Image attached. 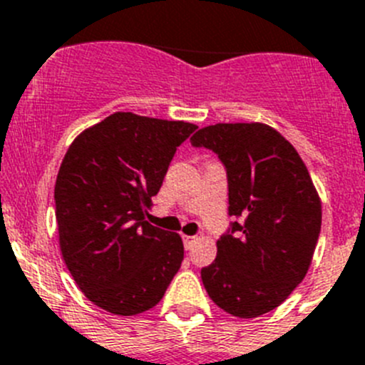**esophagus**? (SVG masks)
I'll list each match as a JSON object with an SVG mask.
<instances>
[{
  "label": "esophagus",
  "instance_id": "1",
  "mask_svg": "<svg viewBox=\"0 0 365 365\" xmlns=\"http://www.w3.org/2000/svg\"><path fill=\"white\" fill-rule=\"evenodd\" d=\"M194 243H196V237H194V236H183V247H185V250H190Z\"/></svg>",
  "mask_w": 365,
  "mask_h": 365
}]
</instances>
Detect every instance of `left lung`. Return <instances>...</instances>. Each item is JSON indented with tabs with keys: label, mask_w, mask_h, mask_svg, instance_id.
Returning <instances> with one entry per match:
<instances>
[{
	"label": "left lung",
	"mask_w": 365,
	"mask_h": 365,
	"mask_svg": "<svg viewBox=\"0 0 365 365\" xmlns=\"http://www.w3.org/2000/svg\"><path fill=\"white\" fill-rule=\"evenodd\" d=\"M227 169V234L214 263L202 268L209 297L223 312L254 319L277 308L304 279L319 234L321 200L294 145L274 128L216 124L190 138Z\"/></svg>",
	"instance_id": "8db88e82"
}]
</instances>
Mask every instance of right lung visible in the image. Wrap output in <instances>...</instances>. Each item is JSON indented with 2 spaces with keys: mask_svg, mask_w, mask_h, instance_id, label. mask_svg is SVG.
<instances>
[{
  "mask_svg": "<svg viewBox=\"0 0 365 365\" xmlns=\"http://www.w3.org/2000/svg\"><path fill=\"white\" fill-rule=\"evenodd\" d=\"M196 128L117 111L68 148L53 190L61 254L98 308L124 317L148 312L180 270L182 237L145 216L176 148Z\"/></svg>",
  "mask_w": 365,
  "mask_h": 365,
  "instance_id": "right-lung-1",
  "label": "right lung"
}]
</instances>
